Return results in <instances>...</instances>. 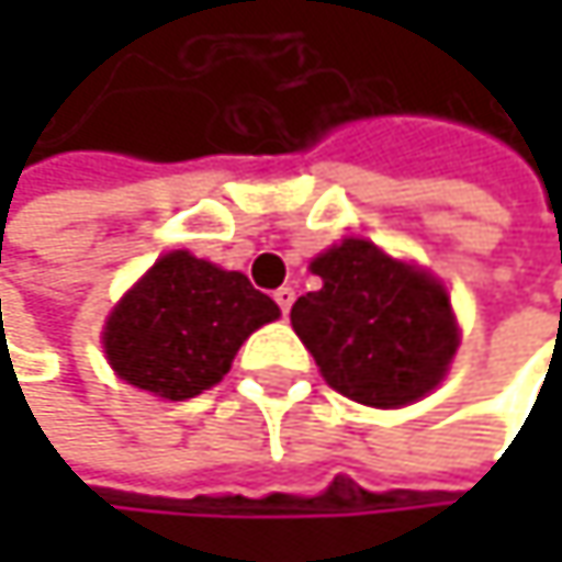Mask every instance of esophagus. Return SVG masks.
I'll list each match as a JSON object with an SVG mask.
<instances>
[{
    "label": "esophagus",
    "instance_id": "34e87169",
    "mask_svg": "<svg viewBox=\"0 0 562 562\" xmlns=\"http://www.w3.org/2000/svg\"><path fill=\"white\" fill-rule=\"evenodd\" d=\"M273 299H277L282 315H289V308H292V302H295V292H292L289 285H280V289L273 292Z\"/></svg>",
    "mask_w": 562,
    "mask_h": 562
}]
</instances>
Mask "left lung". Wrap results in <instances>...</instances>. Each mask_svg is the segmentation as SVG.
<instances>
[{
	"instance_id": "1",
	"label": "left lung",
	"mask_w": 562,
	"mask_h": 562,
	"mask_svg": "<svg viewBox=\"0 0 562 562\" xmlns=\"http://www.w3.org/2000/svg\"><path fill=\"white\" fill-rule=\"evenodd\" d=\"M312 273L322 289L299 295L289 318L335 391L387 409L442 381L459 331L432 277L355 237L322 254Z\"/></svg>"
}]
</instances>
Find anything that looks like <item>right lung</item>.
Returning a JSON list of instances; mask_svg holds the SVG:
<instances>
[{"label": "right lung", "mask_w": 562, "mask_h": 562, "mask_svg": "<svg viewBox=\"0 0 562 562\" xmlns=\"http://www.w3.org/2000/svg\"><path fill=\"white\" fill-rule=\"evenodd\" d=\"M273 318L280 305L244 273L175 250L116 305L103 348L126 384L188 400L214 387L250 331Z\"/></svg>", "instance_id": "right-lung-1"}]
</instances>
